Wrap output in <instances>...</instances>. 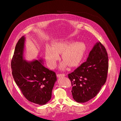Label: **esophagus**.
Listing matches in <instances>:
<instances>
[{
    "label": "esophagus",
    "instance_id": "esophagus-1",
    "mask_svg": "<svg viewBox=\"0 0 121 121\" xmlns=\"http://www.w3.org/2000/svg\"><path fill=\"white\" fill-rule=\"evenodd\" d=\"M58 78H61V77H64V76H65V74H58L57 75Z\"/></svg>",
    "mask_w": 121,
    "mask_h": 121
}]
</instances>
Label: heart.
<instances>
[{
    "instance_id": "1",
    "label": "heart",
    "mask_w": 121,
    "mask_h": 121,
    "mask_svg": "<svg viewBox=\"0 0 121 121\" xmlns=\"http://www.w3.org/2000/svg\"><path fill=\"white\" fill-rule=\"evenodd\" d=\"M85 49L84 44L81 42L72 43L63 40L55 42L52 47L49 45L46 46V62L50 68H54L56 65V61L60 57L59 54L61 53V58L63 61L59 66L61 70H65L68 65L70 68L76 67L83 60Z\"/></svg>"
}]
</instances>
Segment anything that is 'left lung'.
Segmentation results:
<instances>
[{"label":"left lung","instance_id":"1","mask_svg":"<svg viewBox=\"0 0 121 121\" xmlns=\"http://www.w3.org/2000/svg\"><path fill=\"white\" fill-rule=\"evenodd\" d=\"M108 56L106 48L97 42L85 62L68 74L72 85V95L77 102L84 103L93 98L107 80Z\"/></svg>","mask_w":121,"mask_h":121}]
</instances>
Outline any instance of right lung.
I'll use <instances>...</instances> for the list:
<instances>
[{"label": "right lung", "mask_w": 121, "mask_h": 121, "mask_svg": "<svg viewBox=\"0 0 121 121\" xmlns=\"http://www.w3.org/2000/svg\"><path fill=\"white\" fill-rule=\"evenodd\" d=\"M25 37L22 36L15 46L11 61L14 80L24 97L33 103L44 105L51 98L56 81V74L43 65V60L26 61L24 58Z\"/></svg>", "instance_id": "1"}]
</instances>
